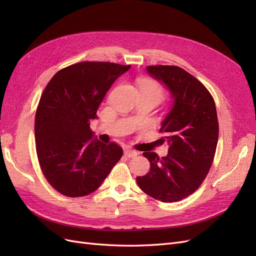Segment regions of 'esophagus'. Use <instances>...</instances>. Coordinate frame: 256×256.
Listing matches in <instances>:
<instances>
[{"mask_svg":"<svg viewBox=\"0 0 256 256\" xmlns=\"http://www.w3.org/2000/svg\"><path fill=\"white\" fill-rule=\"evenodd\" d=\"M124 152H125L126 156L129 158H134V157L138 156V152H136L134 150H130V148H126L125 150H124Z\"/></svg>","mask_w":256,"mask_h":256,"instance_id":"esophagus-1","label":"esophagus"}]
</instances>
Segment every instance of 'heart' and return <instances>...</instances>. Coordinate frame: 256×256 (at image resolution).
Returning <instances> with one entry per match:
<instances>
[{
    "label": "heart",
    "mask_w": 256,
    "mask_h": 256,
    "mask_svg": "<svg viewBox=\"0 0 256 256\" xmlns=\"http://www.w3.org/2000/svg\"><path fill=\"white\" fill-rule=\"evenodd\" d=\"M140 90L142 94L152 96L159 100L164 96V90H162L160 85L152 80H142L140 83Z\"/></svg>",
    "instance_id": "1"
}]
</instances>
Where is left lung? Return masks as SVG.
<instances>
[{"label": "left lung", "instance_id": "left-lung-1", "mask_svg": "<svg viewBox=\"0 0 256 256\" xmlns=\"http://www.w3.org/2000/svg\"><path fill=\"white\" fill-rule=\"evenodd\" d=\"M152 78L171 92L173 106L161 124L168 144L166 157L146 152L150 172L136 177L143 192L164 203L191 196L204 182L216 154L219 124L214 98L194 76L178 66H148Z\"/></svg>", "mask_w": 256, "mask_h": 256}]
</instances>
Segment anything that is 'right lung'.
<instances>
[{
  "instance_id": "1",
  "label": "right lung",
  "mask_w": 256,
  "mask_h": 256,
  "mask_svg": "<svg viewBox=\"0 0 256 256\" xmlns=\"http://www.w3.org/2000/svg\"><path fill=\"white\" fill-rule=\"evenodd\" d=\"M130 65L81 62L60 69L42 94L35 115L42 171L63 196L94 192L122 156L118 144L102 143L90 128L106 92Z\"/></svg>"
}]
</instances>
